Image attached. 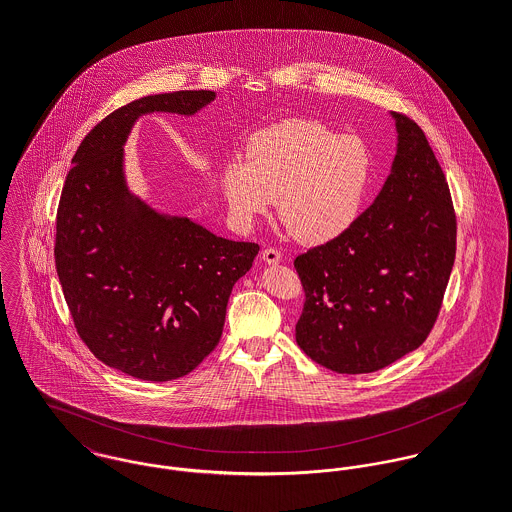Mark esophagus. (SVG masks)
<instances>
[{
    "instance_id": "1",
    "label": "esophagus",
    "mask_w": 512,
    "mask_h": 512,
    "mask_svg": "<svg viewBox=\"0 0 512 512\" xmlns=\"http://www.w3.org/2000/svg\"><path fill=\"white\" fill-rule=\"evenodd\" d=\"M262 260H264L268 266H276V264H280L282 254H280V250H276V248H266V250H262Z\"/></svg>"
}]
</instances>
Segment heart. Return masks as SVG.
I'll list each match as a JSON object with an SVG mask.
<instances>
[{
    "instance_id": "1",
    "label": "heart",
    "mask_w": 512,
    "mask_h": 512,
    "mask_svg": "<svg viewBox=\"0 0 512 512\" xmlns=\"http://www.w3.org/2000/svg\"><path fill=\"white\" fill-rule=\"evenodd\" d=\"M372 183V155L365 142L311 120L258 132L248 159L232 157L222 169L230 215L250 226L270 213L305 246L325 244L359 219Z\"/></svg>"
}]
</instances>
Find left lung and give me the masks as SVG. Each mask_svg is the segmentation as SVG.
Returning a JSON list of instances; mask_svg holds the SVG:
<instances>
[{
  "label": "left lung",
  "instance_id": "obj_1",
  "mask_svg": "<svg viewBox=\"0 0 512 512\" xmlns=\"http://www.w3.org/2000/svg\"><path fill=\"white\" fill-rule=\"evenodd\" d=\"M390 116L396 155L380 193L347 232L293 262L305 290L295 341L343 374L392 365L426 341L455 260L438 159L416 122Z\"/></svg>",
  "mask_w": 512,
  "mask_h": 512
}]
</instances>
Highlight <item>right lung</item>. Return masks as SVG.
I'll use <instances>...</instances> for the list:
<instances>
[{"label":"right lung","instance_id":"obj_1","mask_svg":"<svg viewBox=\"0 0 512 512\" xmlns=\"http://www.w3.org/2000/svg\"><path fill=\"white\" fill-rule=\"evenodd\" d=\"M215 98L179 90L118 108L82 140L63 187L55 262L76 331L96 359L140 380L167 382L201 365L260 250L157 211L128 183L124 147L142 116H195Z\"/></svg>","mask_w":512,"mask_h":512}]
</instances>
